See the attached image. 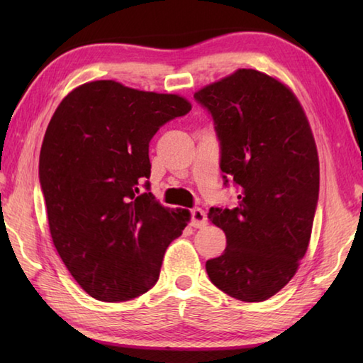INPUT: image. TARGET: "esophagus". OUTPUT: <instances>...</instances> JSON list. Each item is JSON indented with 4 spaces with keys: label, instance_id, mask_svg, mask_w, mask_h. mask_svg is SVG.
<instances>
[{
    "label": "esophagus",
    "instance_id": "esophagus-1",
    "mask_svg": "<svg viewBox=\"0 0 363 363\" xmlns=\"http://www.w3.org/2000/svg\"><path fill=\"white\" fill-rule=\"evenodd\" d=\"M190 223L194 228H203L207 225V215L203 209L195 207V209L190 211Z\"/></svg>",
    "mask_w": 363,
    "mask_h": 363
}]
</instances>
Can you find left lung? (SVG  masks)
Instances as JSON below:
<instances>
[{
    "instance_id": "obj_1",
    "label": "left lung",
    "mask_w": 363,
    "mask_h": 363,
    "mask_svg": "<svg viewBox=\"0 0 363 363\" xmlns=\"http://www.w3.org/2000/svg\"><path fill=\"white\" fill-rule=\"evenodd\" d=\"M194 98L212 115L225 186L238 187L235 207L209 211L226 250L206 272L226 295L260 303L289 284L309 246L320 190L309 121L287 86L251 68Z\"/></svg>"
}]
</instances>
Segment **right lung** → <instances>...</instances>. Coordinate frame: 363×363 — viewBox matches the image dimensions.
Instances as JSON below:
<instances>
[{"label":"right lung","mask_w":363,"mask_h":363,"mask_svg":"<svg viewBox=\"0 0 363 363\" xmlns=\"http://www.w3.org/2000/svg\"><path fill=\"white\" fill-rule=\"evenodd\" d=\"M179 95L94 81L70 91L46 128L38 179L60 259L91 298L117 303L159 279L164 254L190 220L151 194L150 142L189 113Z\"/></svg>","instance_id":"add662e5"}]
</instances>
